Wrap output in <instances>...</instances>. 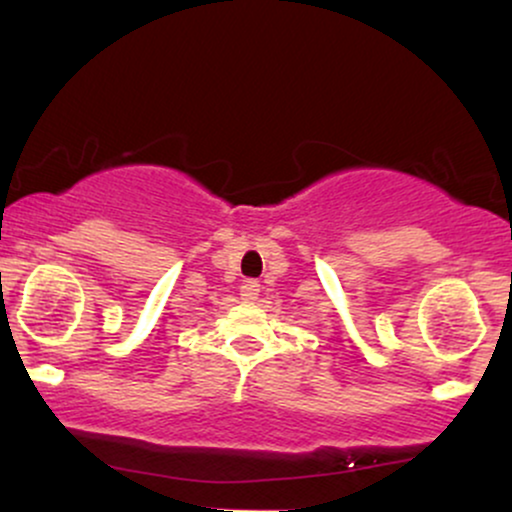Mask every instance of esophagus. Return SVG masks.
I'll use <instances>...</instances> for the list:
<instances>
[{
	"instance_id": "34e87169",
	"label": "esophagus",
	"mask_w": 512,
	"mask_h": 512,
	"mask_svg": "<svg viewBox=\"0 0 512 512\" xmlns=\"http://www.w3.org/2000/svg\"><path fill=\"white\" fill-rule=\"evenodd\" d=\"M257 296H260V284H257L255 279H248L240 286V298H243V301H255Z\"/></svg>"
}]
</instances>
